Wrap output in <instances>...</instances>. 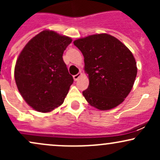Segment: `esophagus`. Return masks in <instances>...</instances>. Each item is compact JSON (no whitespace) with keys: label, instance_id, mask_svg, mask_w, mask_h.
I'll list each match as a JSON object with an SVG mask.
<instances>
[{"label":"esophagus","instance_id":"1","mask_svg":"<svg viewBox=\"0 0 160 160\" xmlns=\"http://www.w3.org/2000/svg\"><path fill=\"white\" fill-rule=\"evenodd\" d=\"M81 76H82V72H81V71H80V72H79L78 74H77L76 75H74V79L75 81H77V80H78V79L80 78Z\"/></svg>","mask_w":160,"mask_h":160}]
</instances>
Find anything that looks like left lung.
I'll use <instances>...</instances> for the list:
<instances>
[{
    "label": "left lung",
    "mask_w": 160,
    "mask_h": 160,
    "mask_svg": "<svg viewBox=\"0 0 160 160\" xmlns=\"http://www.w3.org/2000/svg\"><path fill=\"white\" fill-rule=\"evenodd\" d=\"M74 44L84 57L89 84L82 95L101 111L117 107L131 92L137 75L132 53L122 42L108 34L80 38Z\"/></svg>",
    "instance_id": "obj_1"
}]
</instances>
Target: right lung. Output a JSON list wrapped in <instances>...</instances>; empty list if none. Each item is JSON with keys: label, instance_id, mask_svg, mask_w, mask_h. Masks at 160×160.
Instances as JSON below:
<instances>
[{"label": "right lung", "instance_id": "1", "mask_svg": "<svg viewBox=\"0 0 160 160\" xmlns=\"http://www.w3.org/2000/svg\"><path fill=\"white\" fill-rule=\"evenodd\" d=\"M72 40L45 30L28 41L16 61L14 76L24 100L37 111L47 113L64 102L74 82L63 61Z\"/></svg>", "mask_w": 160, "mask_h": 160}]
</instances>
